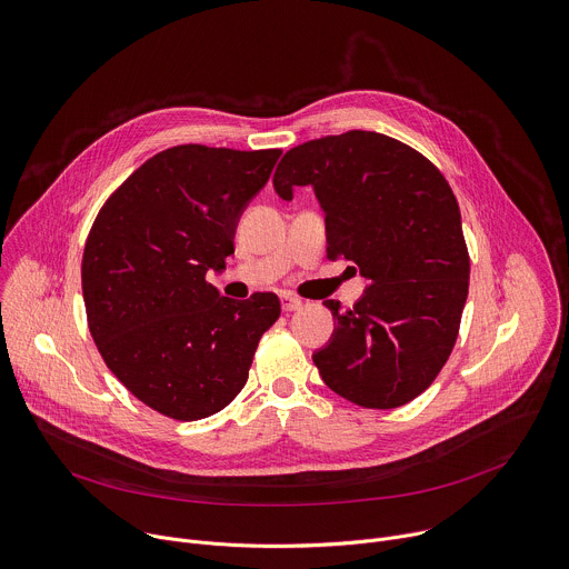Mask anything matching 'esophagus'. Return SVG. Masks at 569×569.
I'll use <instances>...</instances> for the list:
<instances>
[{
    "label": "esophagus",
    "instance_id": "obj_1",
    "mask_svg": "<svg viewBox=\"0 0 569 569\" xmlns=\"http://www.w3.org/2000/svg\"><path fill=\"white\" fill-rule=\"evenodd\" d=\"M301 306H303V301H301L299 297H292V295H283V297H281V308H283L286 312L299 310Z\"/></svg>",
    "mask_w": 569,
    "mask_h": 569
}]
</instances>
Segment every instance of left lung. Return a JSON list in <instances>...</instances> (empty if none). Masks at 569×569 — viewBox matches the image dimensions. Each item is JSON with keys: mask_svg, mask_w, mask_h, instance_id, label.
Wrapping results in <instances>:
<instances>
[{"mask_svg": "<svg viewBox=\"0 0 569 569\" xmlns=\"http://www.w3.org/2000/svg\"><path fill=\"white\" fill-rule=\"evenodd\" d=\"M272 184L281 200L312 187L329 259L351 261L369 281L351 310L323 301L338 327L312 353L321 380L371 410L423 393L455 347L468 297L461 213L446 178L410 146L349 130L290 148Z\"/></svg>", "mask_w": 569, "mask_h": 569, "instance_id": "obj_1", "label": "left lung"}]
</instances>
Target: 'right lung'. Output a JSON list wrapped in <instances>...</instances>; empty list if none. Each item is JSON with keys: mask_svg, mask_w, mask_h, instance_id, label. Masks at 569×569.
<instances>
[{"mask_svg": "<svg viewBox=\"0 0 569 569\" xmlns=\"http://www.w3.org/2000/svg\"><path fill=\"white\" fill-rule=\"evenodd\" d=\"M279 154L161 150L92 224L80 268L92 338L110 371L159 415L198 421L227 408L281 312L274 292L238 301L204 279L224 270L236 224Z\"/></svg>", "mask_w": 569, "mask_h": 569, "instance_id": "1", "label": "right lung"}]
</instances>
